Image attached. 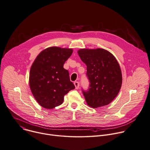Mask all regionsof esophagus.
Returning <instances> with one entry per match:
<instances>
[{"mask_svg":"<svg viewBox=\"0 0 150 150\" xmlns=\"http://www.w3.org/2000/svg\"><path fill=\"white\" fill-rule=\"evenodd\" d=\"M74 85H75V86L76 89H78L79 88V82H77V81L75 82H74Z\"/></svg>","mask_w":150,"mask_h":150,"instance_id":"1","label":"esophagus"}]
</instances>
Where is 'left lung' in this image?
Masks as SVG:
<instances>
[{
    "label": "left lung",
    "instance_id": "obj_1",
    "mask_svg": "<svg viewBox=\"0 0 150 150\" xmlns=\"http://www.w3.org/2000/svg\"><path fill=\"white\" fill-rule=\"evenodd\" d=\"M78 54L86 65L89 81L87 91L82 90L85 101L93 108L107 105L117 96L122 85V74L114 55L104 49H81Z\"/></svg>",
    "mask_w": 150,
    "mask_h": 150
}]
</instances>
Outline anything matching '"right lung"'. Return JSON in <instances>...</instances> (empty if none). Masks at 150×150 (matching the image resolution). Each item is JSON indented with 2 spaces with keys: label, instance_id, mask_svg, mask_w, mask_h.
Returning <instances> with one entry per match:
<instances>
[{
  "label": "right lung",
  "instance_id": "obj_1",
  "mask_svg": "<svg viewBox=\"0 0 150 150\" xmlns=\"http://www.w3.org/2000/svg\"><path fill=\"white\" fill-rule=\"evenodd\" d=\"M72 49L57 46L42 51L32 64L29 73V86L39 104L51 110L61 105L64 95L75 88L70 81L65 61L71 56Z\"/></svg>",
  "mask_w": 150,
  "mask_h": 150
}]
</instances>
